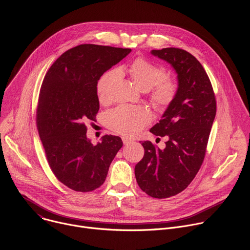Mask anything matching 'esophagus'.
Masks as SVG:
<instances>
[{
    "label": "esophagus",
    "mask_w": 250,
    "mask_h": 250,
    "mask_svg": "<svg viewBox=\"0 0 250 250\" xmlns=\"http://www.w3.org/2000/svg\"><path fill=\"white\" fill-rule=\"evenodd\" d=\"M133 140L131 139V138H128V137H123V142H124V145H129V144H131Z\"/></svg>",
    "instance_id": "34e87169"
}]
</instances>
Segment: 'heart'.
<instances>
[{
	"instance_id": "obj_1",
	"label": "heart",
	"mask_w": 250,
	"mask_h": 250,
	"mask_svg": "<svg viewBox=\"0 0 250 250\" xmlns=\"http://www.w3.org/2000/svg\"><path fill=\"white\" fill-rule=\"evenodd\" d=\"M135 86L141 91H149L152 87L151 101L157 108H164L171 103L177 92L176 83L165 78L166 71L162 66L155 65L145 58L135 59L126 69ZM120 77L119 70L114 69L101 76L97 84L100 101L108 97L109 90ZM106 124L114 131L125 135H133L151 122L147 110L141 106L121 105L108 112Z\"/></svg>"
}]
</instances>
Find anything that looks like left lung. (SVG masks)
<instances>
[{"mask_svg": "<svg viewBox=\"0 0 250 250\" xmlns=\"http://www.w3.org/2000/svg\"><path fill=\"white\" fill-rule=\"evenodd\" d=\"M151 54L173 67L178 88L159 123L150 128L154 135L167 136L165 148L142 142L145 156L134 174L142 191L164 199L185 190L201 168L217 104L204 67L191 53L168 47Z\"/></svg>", "mask_w": 250, "mask_h": 250, "instance_id": "1", "label": "left lung"}]
</instances>
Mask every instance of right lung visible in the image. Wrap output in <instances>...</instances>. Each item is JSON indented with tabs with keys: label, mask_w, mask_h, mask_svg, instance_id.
Wrapping results in <instances>:
<instances>
[{
	"label": "right lung",
	"mask_w": 250,
	"mask_h": 250,
	"mask_svg": "<svg viewBox=\"0 0 250 250\" xmlns=\"http://www.w3.org/2000/svg\"><path fill=\"white\" fill-rule=\"evenodd\" d=\"M131 49L81 44L64 52L43 79L37 124L48 164L57 179L77 192H91L105 180L123 146L120 136L104 135L92 145L86 123L100 109L101 76Z\"/></svg>",
	"instance_id": "obj_1"
}]
</instances>
